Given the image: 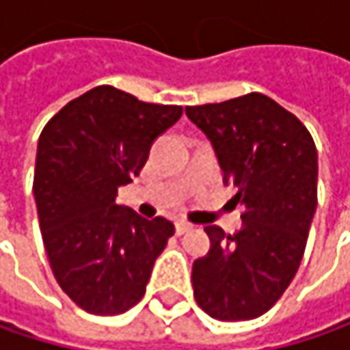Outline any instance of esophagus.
<instances>
[{"label":"esophagus","instance_id":"1","mask_svg":"<svg viewBox=\"0 0 350 350\" xmlns=\"http://www.w3.org/2000/svg\"><path fill=\"white\" fill-rule=\"evenodd\" d=\"M190 229H192V225H190L188 221H178V223H176V233H178V235H184V233H188Z\"/></svg>","mask_w":350,"mask_h":350}]
</instances>
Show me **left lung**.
<instances>
[{"mask_svg":"<svg viewBox=\"0 0 350 350\" xmlns=\"http://www.w3.org/2000/svg\"><path fill=\"white\" fill-rule=\"evenodd\" d=\"M211 139L223 182L239 188L243 229L206 225L211 251L192 265L196 304L225 322L265 314L294 280L318 202V156L306 125L261 93L186 107Z\"/></svg>","mask_w":350,"mask_h":350,"instance_id":"obj_1","label":"left lung"}]
</instances>
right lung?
<instances>
[{"label":"right lung","instance_id":"right-lung-1","mask_svg":"<svg viewBox=\"0 0 350 350\" xmlns=\"http://www.w3.org/2000/svg\"><path fill=\"white\" fill-rule=\"evenodd\" d=\"M182 115L101 85L68 101L42 129L34 198L44 249L62 292L85 312L135 306L174 223L117 204V188L142 172L152 142Z\"/></svg>","mask_w":350,"mask_h":350}]
</instances>
